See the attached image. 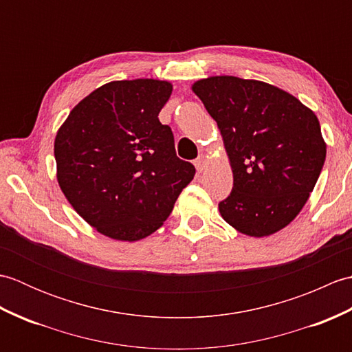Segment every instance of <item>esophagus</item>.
I'll use <instances>...</instances> for the list:
<instances>
[{"label": "esophagus", "instance_id": "34e87169", "mask_svg": "<svg viewBox=\"0 0 352 352\" xmlns=\"http://www.w3.org/2000/svg\"><path fill=\"white\" fill-rule=\"evenodd\" d=\"M195 166L198 169V172H203L206 168V157L204 155H199L198 159L195 160Z\"/></svg>", "mask_w": 352, "mask_h": 352}]
</instances>
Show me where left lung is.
Wrapping results in <instances>:
<instances>
[{"instance_id": "obj_1", "label": "left lung", "mask_w": 352, "mask_h": 352, "mask_svg": "<svg viewBox=\"0 0 352 352\" xmlns=\"http://www.w3.org/2000/svg\"><path fill=\"white\" fill-rule=\"evenodd\" d=\"M192 91L218 124L233 170V190L219 203L223 221L252 237L289 226L325 162L316 115L258 80L216 76L198 80Z\"/></svg>"}]
</instances>
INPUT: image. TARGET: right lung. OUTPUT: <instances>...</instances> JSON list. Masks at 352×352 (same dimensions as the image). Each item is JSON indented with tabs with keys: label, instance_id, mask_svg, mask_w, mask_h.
<instances>
[{
	"label": "right lung",
	"instance_id": "add662e5",
	"mask_svg": "<svg viewBox=\"0 0 352 352\" xmlns=\"http://www.w3.org/2000/svg\"><path fill=\"white\" fill-rule=\"evenodd\" d=\"M169 81H110L71 110L54 140L57 182L89 226L136 242L163 226L195 175L159 113Z\"/></svg>",
	"mask_w": 352,
	"mask_h": 352
}]
</instances>
